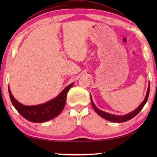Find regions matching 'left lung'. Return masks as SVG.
Instances as JSON below:
<instances>
[{
	"label": "left lung",
	"instance_id": "obj_1",
	"mask_svg": "<svg viewBox=\"0 0 157 157\" xmlns=\"http://www.w3.org/2000/svg\"><path fill=\"white\" fill-rule=\"evenodd\" d=\"M149 93H150V84H149L147 94H146L145 100H143V102L141 103V104H140L139 107H138L136 110L132 111V113L127 114V115H125V116H115V115H113V114L106 113V112H104V111L98 109L95 107V105H94V102H93L91 98V104H92L93 107H94V110L95 111V112H96L98 115L100 116L101 117H102L103 118H105V119H106V120L109 121L111 122H114V123H123V122H126L127 121L130 120V119L134 118V116H136L137 114L142 110V109L143 108V107H144L145 103L147 102V101L148 96H149Z\"/></svg>",
	"mask_w": 157,
	"mask_h": 157
}]
</instances>
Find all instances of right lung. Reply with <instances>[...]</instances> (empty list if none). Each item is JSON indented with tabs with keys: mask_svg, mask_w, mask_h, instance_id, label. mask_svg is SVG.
<instances>
[{
	"mask_svg": "<svg viewBox=\"0 0 157 157\" xmlns=\"http://www.w3.org/2000/svg\"><path fill=\"white\" fill-rule=\"evenodd\" d=\"M74 83L63 90L57 97L44 104L35 106H25L21 104L12 96L9 89V95L12 105L23 118L33 123H44L55 118L62 113L65 107L66 95Z\"/></svg>",
	"mask_w": 157,
	"mask_h": 157,
	"instance_id": "obj_1",
	"label": "right lung"
}]
</instances>
